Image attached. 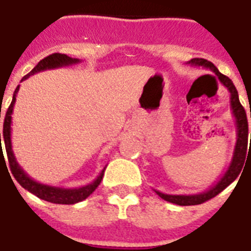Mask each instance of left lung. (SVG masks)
Here are the masks:
<instances>
[{
    "instance_id": "obj_1",
    "label": "left lung",
    "mask_w": 251,
    "mask_h": 251,
    "mask_svg": "<svg viewBox=\"0 0 251 251\" xmlns=\"http://www.w3.org/2000/svg\"><path fill=\"white\" fill-rule=\"evenodd\" d=\"M191 66H202L204 69H210L211 72L214 73L215 75L218 76L219 82L226 87L228 92L230 95V110L233 114L234 121H236V127H237V141H236V146H234L233 156L229 163V167L226 168V171L224 172V175L219 178L216 183H214L208 190L203 191V193H198V194H164L159 190H155L160 198H163L167 202L175 203L178 206H194V204H201V203L206 202L208 199L214 198L219 193H222L228 185L233 182L234 179L237 178V176L240 175L244 163H245L246 155H248L251 150V142L249 146V151H248V142H249V127H248V118H246V112L244 109V106L240 102L238 99V92L234 87L233 82L228 78V76L223 75L222 73L219 72L218 68L215 66L212 62L204 60V58H193L187 62ZM251 117V112H250ZM251 138V134H250Z\"/></svg>"
}]
</instances>
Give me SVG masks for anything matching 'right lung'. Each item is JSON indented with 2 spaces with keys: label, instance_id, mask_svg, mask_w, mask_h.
Segmentation results:
<instances>
[{
  "label": "right lung",
  "instance_id": "1",
  "mask_svg": "<svg viewBox=\"0 0 251 251\" xmlns=\"http://www.w3.org/2000/svg\"><path fill=\"white\" fill-rule=\"evenodd\" d=\"M80 60L78 58H72V57L66 56V54H61V53H53L50 56L45 57L44 60H41L39 64L35 66V68L31 70V72L22 78L21 82L25 80L27 78H29L33 74L36 73L44 72V70H50V69H57V68H64V66H70V65L79 64ZM19 91V86L15 88L13 95V100H11V104H10L9 109L6 110L5 114V121H3V133H2V139L5 142V149L6 153H7V159H9L10 169H11V173L14 175L15 179H17L19 185L22 187H25V190H28L29 193H32L33 195H36L37 198L44 199L47 202L56 203V204H74V203L82 202L84 199L91 195L95 191V189L100 185L102 179V176H104V171L105 168L100 172V175L96 177V178L92 181L91 183L86 185V186L82 187H74V189H66V187H58V186H50V185H45V183L37 182L33 178H31L27 173H25L22 167L18 164L17 157L14 155L13 146H11V114H13L14 104H15V100H17V94ZM1 117V112H0ZM0 155L1 157L3 156V152H2L1 147V134H0ZM5 160V157H3ZM6 165V163H5Z\"/></svg>",
  "mask_w": 251,
  "mask_h": 251
}]
</instances>
